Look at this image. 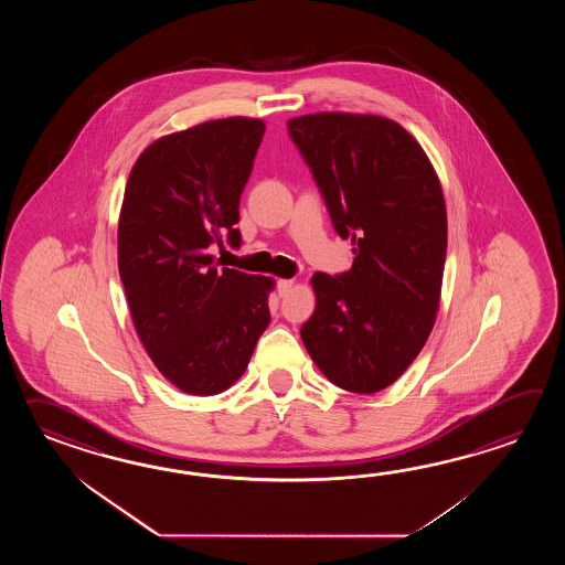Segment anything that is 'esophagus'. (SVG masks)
I'll return each mask as SVG.
<instances>
[{
    "instance_id": "34e87169",
    "label": "esophagus",
    "mask_w": 565,
    "mask_h": 565,
    "mask_svg": "<svg viewBox=\"0 0 565 565\" xmlns=\"http://www.w3.org/2000/svg\"><path fill=\"white\" fill-rule=\"evenodd\" d=\"M292 285H295V280H290V278H282V280H278L277 288H278V295L280 297H285L287 295L288 290L292 288Z\"/></svg>"
}]
</instances>
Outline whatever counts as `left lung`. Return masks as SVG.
Returning a JSON list of instances; mask_svg holds the SVG:
<instances>
[{"label": "left lung", "mask_w": 565, "mask_h": 565, "mask_svg": "<svg viewBox=\"0 0 565 565\" xmlns=\"http://www.w3.org/2000/svg\"><path fill=\"white\" fill-rule=\"evenodd\" d=\"M288 135L323 195L353 266L312 275L317 307L302 343L329 382L375 394L418 358L433 331L446 260L445 195L420 143L396 120L317 113Z\"/></svg>", "instance_id": "1"}]
</instances>
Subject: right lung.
Segmentation results:
<instances>
[{
    "label": "right lung",
    "mask_w": 565,
    "mask_h": 565,
    "mask_svg": "<svg viewBox=\"0 0 565 565\" xmlns=\"http://www.w3.org/2000/svg\"><path fill=\"white\" fill-rule=\"evenodd\" d=\"M265 122L207 120L149 145L135 161L119 217V275L137 335L181 392L214 396L248 367L270 323V277L214 263L241 248V195Z\"/></svg>",
    "instance_id": "1"
}]
</instances>
